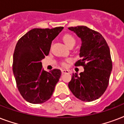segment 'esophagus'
<instances>
[{
	"label": "esophagus",
	"instance_id": "esophagus-1",
	"mask_svg": "<svg viewBox=\"0 0 124 124\" xmlns=\"http://www.w3.org/2000/svg\"><path fill=\"white\" fill-rule=\"evenodd\" d=\"M62 73L65 74V73H70V71L68 70H62Z\"/></svg>",
	"mask_w": 124,
	"mask_h": 124
}]
</instances>
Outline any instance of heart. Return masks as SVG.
Returning a JSON list of instances; mask_svg holds the SVG:
<instances>
[{
  "instance_id": "heart-1",
  "label": "heart",
  "mask_w": 124,
  "mask_h": 124,
  "mask_svg": "<svg viewBox=\"0 0 124 124\" xmlns=\"http://www.w3.org/2000/svg\"><path fill=\"white\" fill-rule=\"evenodd\" d=\"M63 40H64V43L66 44L68 47L70 46L71 45L73 44H75V40L73 38V36H71L70 34H66V35H64V37H63ZM68 62H70V59H68L67 60ZM62 65L63 66H66V64L65 62H62Z\"/></svg>"
}]
</instances>
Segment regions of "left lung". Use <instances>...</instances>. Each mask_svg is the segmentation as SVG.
<instances>
[{"label": "left lung", "instance_id": "left-lung-1", "mask_svg": "<svg viewBox=\"0 0 124 124\" xmlns=\"http://www.w3.org/2000/svg\"><path fill=\"white\" fill-rule=\"evenodd\" d=\"M68 29L81 39V59L76 62L75 66H82L84 69L79 75L73 74L68 87L77 98L91 102L100 98L109 84L112 71L109 47L101 34L86 26Z\"/></svg>", "mask_w": 124, "mask_h": 124}]
</instances>
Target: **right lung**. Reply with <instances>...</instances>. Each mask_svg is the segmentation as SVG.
Listing matches in <instances>:
<instances>
[{
	"mask_svg": "<svg viewBox=\"0 0 124 124\" xmlns=\"http://www.w3.org/2000/svg\"><path fill=\"white\" fill-rule=\"evenodd\" d=\"M63 28H35L22 36L16 43L13 71L17 88L27 102L42 104L52 96L61 71L54 69L46 71L41 60L48 55L51 42Z\"/></svg>",
	"mask_w": 124,
	"mask_h": 124,
	"instance_id": "right-lung-1",
	"label": "right lung"
}]
</instances>
